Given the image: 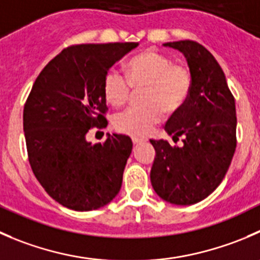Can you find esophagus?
<instances>
[{
  "label": "esophagus",
  "mask_w": 260,
  "mask_h": 260,
  "mask_svg": "<svg viewBox=\"0 0 260 260\" xmlns=\"http://www.w3.org/2000/svg\"><path fill=\"white\" fill-rule=\"evenodd\" d=\"M132 142H133V145H135V146H137V145H140V143H142L143 141H142V140H140V138H136V137H133V138H132Z\"/></svg>",
  "instance_id": "34e87169"
}]
</instances>
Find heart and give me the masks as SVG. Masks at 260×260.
<instances>
[{
    "mask_svg": "<svg viewBox=\"0 0 260 260\" xmlns=\"http://www.w3.org/2000/svg\"><path fill=\"white\" fill-rule=\"evenodd\" d=\"M141 88L143 105L124 110L113 120L118 132L133 137H145L162 120L164 113H174L185 104L191 90V72L184 63L173 62L170 55L147 49L128 60L125 79L117 70H109L103 80L105 102L114 108L129 100L131 89Z\"/></svg>",
    "mask_w": 260,
    "mask_h": 260,
    "instance_id": "b5f03b06",
    "label": "heart"
}]
</instances>
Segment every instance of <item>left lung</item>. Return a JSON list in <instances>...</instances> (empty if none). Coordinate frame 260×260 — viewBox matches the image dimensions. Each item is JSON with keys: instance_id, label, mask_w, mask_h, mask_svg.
<instances>
[{"instance_id": "left-lung-1", "label": "left lung", "mask_w": 260, "mask_h": 260, "mask_svg": "<svg viewBox=\"0 0 260 260\" xmlns=\"http://www.w3.org/2000/svg\"><path fill=\"white\" fill-rule=\"evenodd\" d=\"M185 55L191 72V90L185 104L165 124L183 146L150 140L156 156L151 184L158 197L188 206L207 198L221 184L236 148L235 99L217 60L193 40L165 43Z\"/></svg>"}]
</instances>
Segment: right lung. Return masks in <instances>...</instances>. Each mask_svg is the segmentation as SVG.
<instances>
[{
    "label": "right lung",
    "mask_w": 260,
    "mask_h": 260,
    "mask_svg": "<svg viewBox=\"0 0 260 260\" xmlns=\"http://www.w3.org/2000/svg\"><path fill=\"white\" fill-rule=\"evenodd\" d=\"M138 43L77 44L55 55L35 80L24 105L30 166L54 201L75 211L98 210L119 193L132 152L128 136L91 145V128H105L103 80Z\"/></svg>",
    "instance_id": "obj_1"
}]
</instances>
